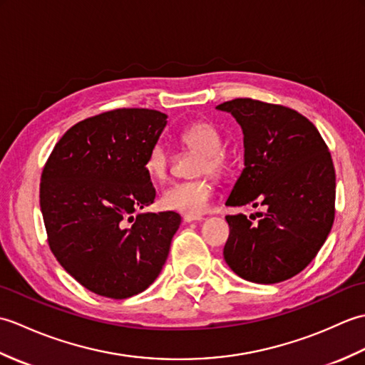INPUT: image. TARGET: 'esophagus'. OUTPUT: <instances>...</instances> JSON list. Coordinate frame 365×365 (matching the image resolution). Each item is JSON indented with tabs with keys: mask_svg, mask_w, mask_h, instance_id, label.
Returning <instances> with one entry per match:
<instances>
[{
	"mask_svg": "<svg viewBox=\"0 0 365 365\" xmlns=\"http://www.w3.org/2000/svg\"><path fill=\"white\" fill-rule=\"evenodd\" d=\"M204 218L202 216H191V215H185L183 216V221L185 222H192V221H202Z\"/></svg>",
	"mask_w": 365,
	"mask_h": 365,
	"instance_id": "esophagus-1",
	"label": "esophagus"
}]
</instances>
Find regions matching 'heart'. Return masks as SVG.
Wrapping results in <instances>:
<instances>
[{
	"instance_id": "heart-1",
	"label": "heart",
	"mask_w": 365,
	"mask_h": 365,
	"mask_svg": "<svg viewBox=\"0 0 365 365\" xmlns=\"http://www.w3.org/2000/svg\"><path fill=\"white\" fill-rule=\"evenodd\" d=\"M180 141L188 149L202 153L196 166V174H221L226 166V155L222 149L220 131L212 123L195 122L180 133ZM169 153L163 144H155L147 153L145 170L155 180H163L168 174ZM215 187L210 177L195 180L170 183L161 192V204L168 210L199 216L202 215L213 197Z\"/></svg>"
}]
</instances>
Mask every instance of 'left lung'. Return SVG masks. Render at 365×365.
Listing matches in <instances>:
<instances>
[{"instance_id": "obj_1", "label": "left lung", "mask_w": 365, "mask_h": 365, "mask_svg": "<svg viewBox=\"0 0 365 365\" xmlns=\"http://www.w3.org/2000/svg\"><path fill=\"white\" fill-rule=\"evenodd\" d=\"M243 130L245 169L226 205H263L252 224L227 215L224 260L240 277L276 284L298 274L327 242L334 222L336 173L328 145L304 115L287 106L235 98L216 106Z\"/></svg>"}]
</instances>
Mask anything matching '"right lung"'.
<instances>
[{
  "label": "right lung",
  "instance_id": "obj_1",
  "mask_svg": "<svg viewBox=\"0 0 365 365\" xmlns=\"http://www.w3.org/2000/svg\"><path fill=\"white\" fill-rule=\"evenodd\" d=\"M166 119L144 108L102 113L68 128L45 163L41 210L50 250L100 297L144 292L161 273L180 226L175 212L134 216L157 195L145 158Z\"/></svg>",
  "mask_w": 365,
  "mask_h": 365
}]
</instances>
